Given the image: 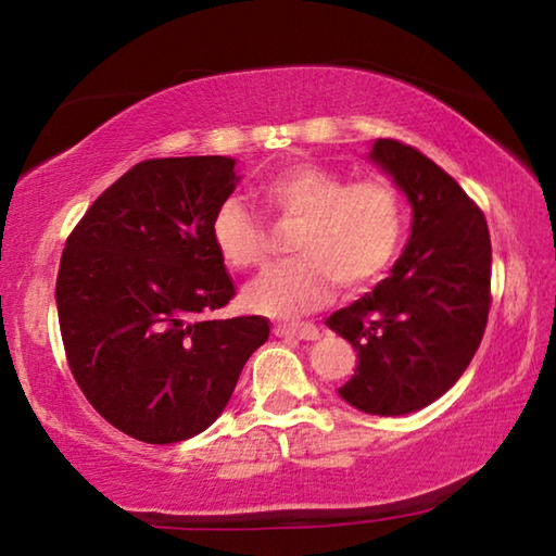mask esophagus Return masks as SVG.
I'll use <instances>...</instances> for the list:
<instances>
[{
    "mask_svg": "<svg viewBox=\"0 0 556 556\" xmlns=\"http://www.w3.org/2000/svg\"><path fill=\"white\" fill-rule=\"evenodd\" d=\"M275 333L285 338H299V341H316L318 328L314 324H279L275 326Z\"/></svg>",
    "mask_w": 556,
    "mask_h": 556,
    "instance_id": "1",
    "label": "esophagus"
}]
</instances>
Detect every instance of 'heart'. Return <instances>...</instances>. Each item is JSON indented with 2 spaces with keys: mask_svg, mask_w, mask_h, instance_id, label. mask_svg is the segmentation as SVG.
<instances>
[{
  "mask_svg": "<svg viewBox=\"0 0 556 556\" xmlns=\"http://www.w3.org/2000/svg\"><path fill=\"white\" fill-rule=\"evenodd\" d=\"M257 193L279 218L299 220V228L291 240L296 260L267 267L244 287L250 312L308 314L331 301L336 285L361 291L392 265L402 244L404 205L390 178L348 181L331 166L299 162L265 178ZM211 238L235 269L255 267L267 255L265 230L238 195L215 208Z\"/></svg>",
  "mask_w": 556,
  "mask_h": 556,
  "instance_id": "b5f03b06",
  "label": "heart"
}]
</instances>
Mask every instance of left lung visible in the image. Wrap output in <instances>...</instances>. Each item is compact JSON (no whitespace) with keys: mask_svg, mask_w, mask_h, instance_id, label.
<instances>
[{"mask_svg":"<svg viewBox=\"0 0 556 556\" xmlns=\"http://www.w3.org/2000/svg\"><path fill=\"white\" fill-rule=\"evenodd\" d=\"M370 162L412 205V235L390 275L326 326L357 351L338 394L365 414L427 407L468 368L491 308L485 215L454 178L409 144L375 139Z\"/></svg>","mask_w":556,"mask_h":556,"instance_id":"1","label":"left lung"}]
</instances>
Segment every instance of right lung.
<instances>
[{
    "instance_id": "1",
    "label": "right lung",
    "mask_w": 556,
    "mask_h": 556,
    "mask_svg": "<svg viewBox=\"0 0 556 556\" xmlns=\"http://www.w3.org/2000/svg\"><path fill=\"white\" fill-rule=\"evenodd\" d=\"M238 181L230 156L149 159L65 242L55 306L73 378L100 417L147 444L208 429L269 338L262 316L211 318L235 296L211 220Z\"/></svg>"
}]
</instances>
